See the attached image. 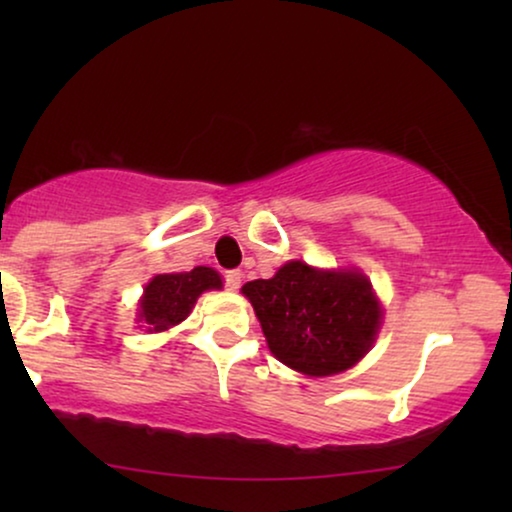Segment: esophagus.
I'll return each instance as SVG.
<instances>
[{"label":"esophagus","instance_id":"obj_1","mask_svg":"<svg viewBox=\"0 0 512 512\" xmlns=\"http://www.w3.org/2000/svg\"><path fill=\"white\" fill-rule=\"evenodd\" d=\"M226 286L230 291H237L242 286V272L240 270H228L226 272Z\"/></svg>","mask_w":512,"mask_h":512}]
</instances>
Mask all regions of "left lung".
I'll use <instances>...</instances> for the list:
<instances>
[{
  "label": "left lung",
  "instance_id": "obj_1",
  "mask_svg": "<svg viewBox=\"0 0 512 512\" xmlns=\"http://www.w3.org/2000/svg\"><path fill=\"white\" fill-rule=\"evenodd\" d=\"M270 352L298 373L338 375L359 363L382 326V307L359 270H317L289 261L242 286Z\"/></svg>",
  "mask_w": 512,
  "mask_h": 512
}]
</instances>
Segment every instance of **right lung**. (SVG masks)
Instances as JSON below:
<instances>
[{
  "label": "right lung",
  "instance_id": "1",
  "mask_svg": "<svg viewBox=\"0 0 512 512\" xmlns=\"http://www.w3.org/2000/svg\"><path fill=\"white\" fill-rule=\"evenodd\" d=\"M212 289H223L221 275L205 265H198L191 272L156 275L144 286V296L139 300V321L146 333H163L181 324L191 314L200 293Z\"/></svg>",
  "mask_w": 512,
  "mask_h": 512
}]
</instances>
